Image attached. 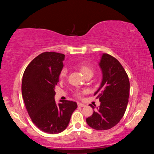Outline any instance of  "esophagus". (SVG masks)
Returning a JSON list of instances; mask_svg holds the SVG:
<instances>
[{
    "mask_svg": "<svg viewBox=\"0 0 154 154\" xmlns=\"http://www.w3.org/2000/svg\"><path fill=\"white\" fill-rule=\"evenodd\" d=\"M77 105H78V106H82V107H83V106H85V105H84V104H83V103H78Z\"/></svg>",
    "mask_w": 154,
    "mask_h": 154,
    "instance_id": "34e87169",
    "label": "esophagus"
}]
</instances>
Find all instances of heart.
<instances>
[{
    "mask_svg": "<svg viewBox=\"0 0 154 154\" xmlns=\"http://www.w3.org/2000/svg\"><path fill=\"white\" fill-rule=\"evenodd\" d=\"M77 66L78 68H79L80 71L83 72V74L85 76H86L87 75H89V74L93 75L94 69L92 66H90V65L85 64L84 62H79V63L77 64ZM66 75H67V69L66 68H64V69H62L60 74V78L61 79H63L66 77ZM76 95L77 96H80L81 92H77Z\"/></svg>",
    "mask_w": 154,
    "mask_h": 154,
    "instance_id": "heart-1",
    "label": "heart"
}]
</instances>
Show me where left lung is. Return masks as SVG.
<instances>
[{"mask_svg": "<svg viewBox=\"0 0 154 154\" xmlns=\"http://www.w3.org/2000/svg\"><path fill=\"white\" fill-rule=\"evenodd\" d=\"M99 66L103 79L94 96L99 98L100 105L86 122L94 129L105 130L116 126L123 118L128 103L130 82L124 67L109 54H103Z\"/></svg>", "mask_w": 154, "mask_h": 154, "instance_id": "1", "label": "left lung"}]
</instances>
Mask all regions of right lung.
<instances>
[{
  "label": "right lung",
  "instance_id": "obj_1",
  "mask_svg": "<svg viewBox=\"0 0 154 154\" xmlns=\"http://www.w3.org/2000/svg\"><path fill=\"white\" fill-rule=\"evenodd\" d=\"M64 56L43 52L30 62L23 75L22 94L28 115L38 129L49 134L66 129L77 107L73 101L60 100L57 105L54 99Z\"/></svg>",
  "mask_w": 154,
  "mask_h": 154
}]
</instances>
